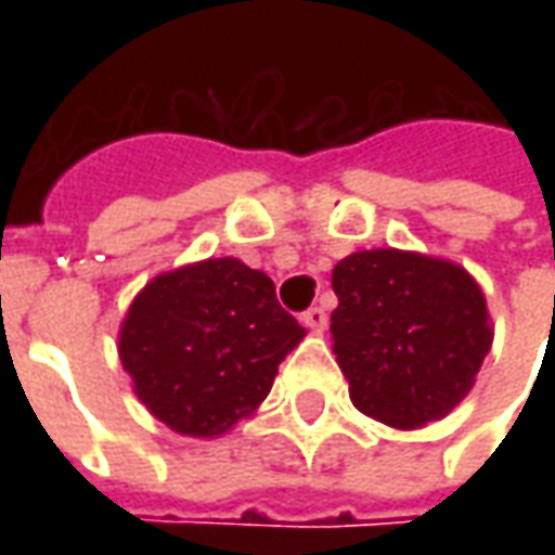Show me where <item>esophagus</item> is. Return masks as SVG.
<instances>
[{
    "label": "esophagus",
    "instance_id": "1",
    "mask_svg": "<svg viewBox=\"0 0 555 555\" xmlns=\"http://www.w3.org/2000/svg\"><path fill=\"white\" fill-rule=\"evenodd\" d=\"M302 324L309 326V330H318V333H321V330H326V324H330V318H326V312L321 309V306H312V309H306V312H302Z\"/></svg>",
    "mask_w": 555,
    "mask_h": 555
}]
</instances>
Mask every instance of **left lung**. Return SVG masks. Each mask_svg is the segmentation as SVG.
<instances>
[{"label":"left lung","mask_w":555,"mask_h":555,"mask_svg":"<svg viewBox=\"0 0 555 555\" xmlns=\"http://www.w3.org/2000/svg\"><path fill=\"white\" fill-rule=\"evenodd\" d=\"M333 291V353L353 408L410 430L464 401L493 341L485 294L464 267L362 249L338 261Z\"/></svg>","instance_id":"left-lung-1"}]
</instances>
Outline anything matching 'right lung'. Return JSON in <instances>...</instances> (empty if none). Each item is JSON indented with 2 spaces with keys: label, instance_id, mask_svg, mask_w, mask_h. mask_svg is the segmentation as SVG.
<instances>
[{
  "label": "right lung",
  "instance_id": "add662e5",
  "mask_svg": "<svg viewBox=\"0 0 555 555\" xmlns=\"http://www.w3.org/2000/svg\"><path fill=\"white\" fill-rule=\"evenodd\" d=\"M302 336L267 273L207 258L139 291L118 357L151 416L186 437H219L258 410Z\"/></svg>",
  "mask_w": 555,
  "mask_h": 555
}]
</instances>
